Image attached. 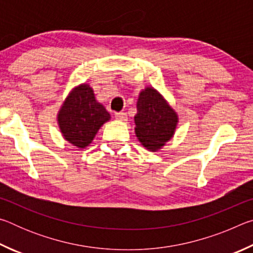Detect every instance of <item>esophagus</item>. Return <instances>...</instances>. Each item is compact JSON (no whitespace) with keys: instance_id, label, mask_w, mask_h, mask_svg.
Here are the masks:
<instances>
[{"instance_id":"esophagus-1","label":"esophagus","mask_w":253,"mask_h":253,"mask_svg":"<svg viewBox=\"0 0 253 253\" xmlns=\"http://www.w3.org/2000/svg\"><path fill=\"white\" fill-rule=\"evenodd\" d=\"M115 118L119 122H126L127 121V115L125 113H116L115 114Z\"/></svg>"}]
</instances>
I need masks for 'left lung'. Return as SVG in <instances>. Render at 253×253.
I'll return each instance as SVG.
<instances>
[{"mask_svg":"<svg viewBox=\"0 0 253 253\" xmlns=\"http://www.w3.org/2000/svg\"><path fill=\"white\" fill-rule=\"evenodd\" d=\"M134 119L137 138L152 152L158 151L172 138L178 123L177 114L152 87L139 92Z\"/></svg>","mask_w":253,"mask_h":253,"instance_id":"obj_1","label":"left lung"}]
</instances>
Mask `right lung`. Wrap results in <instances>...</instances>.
<instances>
[{"mask_svg":"<svg viewBox=\"0 0 253 253\" xmlns=\"http://www.w3.org/2000/svg\"><path fill=\"white\" fill-rule=\"evenodd\" d=\"M109 119V113L96 100L92 88L87 84L72 89L58 113L60 131L78 148L87 147Z\"/></svg>","mask_w":253,"mask_h":253,"instance_id":"add662e5","label":"right lung"}]
</instances>
